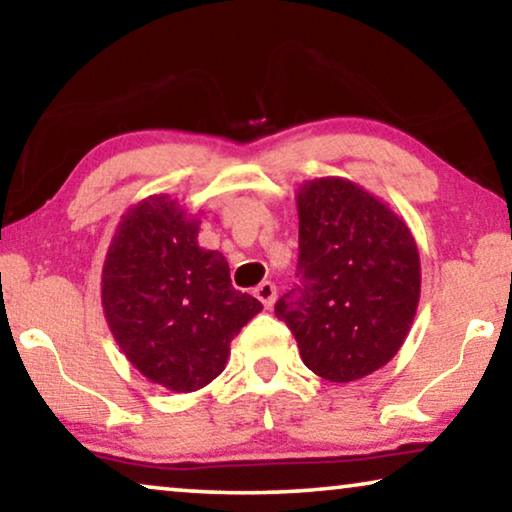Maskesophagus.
<instances>
[{
  "label": "esophagus",
  "instance_id": "esophagus-1",
  "mask_svg": "<svg viewBox=\"0 0 512 512\" xmlns=\"http://www.w3.org/2000/svg\"><path fill=\"white\" fill-rule=\"evenodd\" d=\"M254 296L261 300L265 307H272V305H275V298H277V286L272 282H261L254 289Z\"/></svg>",
  "mask_w": 512,
  "mask_h": 512
}]
</instances>
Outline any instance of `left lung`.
Instances as JSON below:
<instances>
[{"instance_id": "obj_1", "label": "left lung", "mask_w": 512, "mask_h": 512, "mask_svg": "<svg viewBox=\"0 0 512 512\" xmlns=\"http://www.w3.org/2000/svg\"><path fill=\"white\" fill-rule=\"evenodd\" d=\"M298 202L300 284L277 300L303 363L331 382L394 359L419 303V251L389 205L340 177L305 181Z\"/></svg>"}]
</instances>
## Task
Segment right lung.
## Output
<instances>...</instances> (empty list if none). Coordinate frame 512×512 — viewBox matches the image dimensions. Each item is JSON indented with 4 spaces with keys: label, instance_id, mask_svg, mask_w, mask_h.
Wrapping results in <instances>:
<instances>
[{
    "label": "right lung",
    "instance_id": "1",
    "mask_svg": "<svg viewBox=\"0 0 512 512\" xmlns=\"http://www.w3.org/2000/svg\"><path fill=\"white\" fill-rule=\"evenodd\" d=\"M198 219L151 195L118 223L102 268L111 335L146 380L188 394L221 375L230 340L263 305L233 289L226 256L198 244Z\"/></svg>",
    "mask_w": 512,
    "mask_h": 512
}]
</instances>
